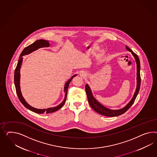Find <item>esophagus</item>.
<instances>
[{
    "label": "esophagus",
    "instance_id": "esophagus-1",
    "mask_svg": "<svg viewBox=\"0 0 157 157\" xmlns=\"http://www.w3.org/2000/svg\"><path fill=\"white\" fill-rule=\"evenodd\" d=\"M79 75L82 78H85L86 76V72H84V71H81L80 72V74H79Z\"/></svg>",
    "mask_w": 157,
    "mask_h": 157
}]
</instances>
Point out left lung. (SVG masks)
Listing matches in <instances>:
<instances>
[{
    "label": "left lung",
    "instance_id": "8db88e82",
    "mask_svg": "<svg viewBox=\"0 0 157 157\" xmlns=\"http://www.w3.org/2000/svg\"><path fill=\"white\" fill-rule=\"evenodd\" d=\"M126 49L132 52V55H133L134 59L136 60V91L134 94V95L132 98L131 101L128 102L126 106L123 108L121 109H118V110H112L109 108H107L105 106L102 105L101 103L98 102L97 100L94 98L93 93L91 91V90L90 89L89 85L86 84L85 86L86 92L90 105L93 108L94 110L97 113L102 115H105L109 117H117L120 115L123 114L126 111H127V110L134 103V102L136 100V97L139 93L140 86V59L138 55L135 54L127 46H126Z\"/></svg>",
    "mask_w": 157,
    "mask_h": 157
}]
</instances>
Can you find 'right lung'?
Wrapping results in <instances>:
<instances>
[{"mask_svg":"<svg viewBox=\"0 0 157 157\" xmlns=\"http://www.w3.org/2000/svg\"><path fill=\"white\" fill-rule=\"evenodd\" d=\"M49 46H50V43H49L48 40H43V39H39V40H36L33 44H30V46L26 47L25 48V49L23 50V51L21 52V55H20L19 59L18 60L17 66V67L15 68V72H14V84H15L16 91H17V97L19 98V99L20 100V101H21V103L27 109H28L29 110L33 111V112L35 113H37V114H43V113L48 114V113H53V112H55L56 111L59 110L60 109L62 106H63L64 104L65 103V102L66 101L67 94L68 88V86H69V84H70V82L72 80V78L74 76H76V75H77V74L74 75L65 83L64 87V92L65 93L64 99L63 102H62L59 105L54 107H50V108H48V109H36L35 107H33L30 106V105H29L27 103V102L25 101V99H24V98L23 97L22 94H21V86H20V79H21L20 71H21V64H22V62H23V56L29 54L30 53H31L33 51L38 50L39 48H40L48 47Z\"/></svg>","mask_w":157,"mask_h":157,"instance_id":"add662e5","label":"right lung"}]
</instances>
